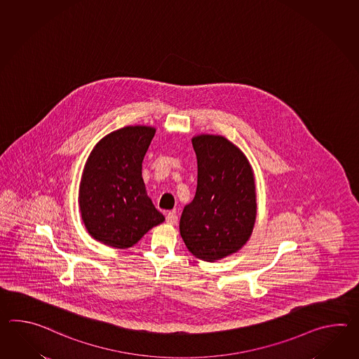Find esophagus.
<instances>
[{
    "label": "esophagus",
    "mask_w": 359,
    "mask_h": 359,
    "mask_svg": "<svg viewBox=\"0 0 359 359\" xmlns=\"http://www.w3.org/2000/svg\"><path fill=\"white\" fill-rule=\"evenodd\" d=\"M166 222L170 225H175L177 223V215L175 212H168V216H166Z\"/></svg>",
    "instance_id": "1"
}]
</instances>
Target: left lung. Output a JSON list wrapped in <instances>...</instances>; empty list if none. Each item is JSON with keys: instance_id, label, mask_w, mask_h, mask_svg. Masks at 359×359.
Masks as SVG:
<instances>
[{"instance_id": "obj_1", "label": "left lung", "mask_w": 359, "mask_h": 359, "mask_svg": "<svg viewBox=\"0 0 359 359\" xmlns=\"http://www.w3.org/2000/svg\"><path fill=\"white\" fill-rule=\"evenodd\" d=\"M198 176L194 199L180 217V234L191 254L215 262L237 252L256 217L255 182L246 156L224 136L191 140Z\"/></svg>"}]
</instances>
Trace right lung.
I'll list each match as a JSON object with an SVG mask.
<instances>
[{"instance_id":"1","label":"right lung","mask_w":359,"mask_h":359,"mask_svg":"<svg viewBox=\"0 0 359 359\" xmlns=\"http://www.w3.org/2000/svg\"><path fill=\"white\" fill-rule=\"evenodd\" d=\"M156 130L128 126L103 137L88 157L80 185L82 220L111 248L135 245L165 220L145 191L142 165Z\"/></svg>"}]
</instances>
